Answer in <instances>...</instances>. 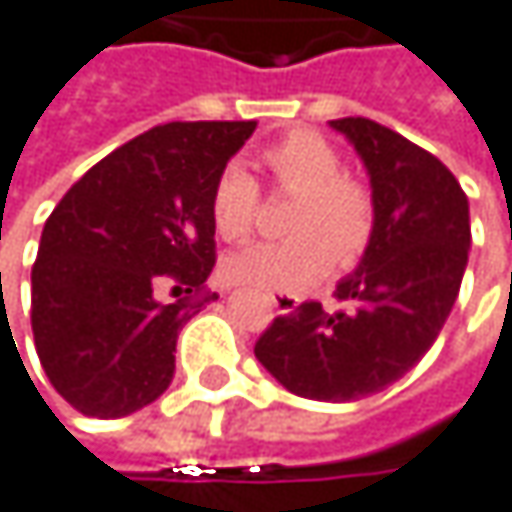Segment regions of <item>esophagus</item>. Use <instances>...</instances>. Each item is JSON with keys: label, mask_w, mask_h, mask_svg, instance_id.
I'll return each instance as SVG.
<instances>
[{"label": "esophagus", "mask_w": 512, "mask_h": 512, "mask_svg": "<svg viewBox=\"0 0 512 512\" xmlns=\"http://www.w3.org/2000/svg\"><path fill=\"white\" fill-rule=\"evenodd\" d=\"M270 300H273V306H276L279 315H291V312L300 306V300H297L294 294H273Z\"/></svg>", "instance_id": "esophagus-1"}]
</instances>
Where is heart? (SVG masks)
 <instances>
[{"mask_svg": "<svg viewBox=\"0 0 512 512\" xmlns=\"http://www.w3.org/2000/svg\"><path fill=\"white\" fill-rule=\"evenodd\" d=\"M276 185L300 194L288 230L294 239L254 242L224 261L230 285L254 291H300L318 282L330 264L354 267L372 245V191L345 173L339 149L315 131H291L264 152ZM261 212V188L242 164H227L209 197V215L221 239L239 242Z\"/></svg>", "mask_w": 512, "mask_h": 512, "instance_id": "b5f03b06", "label": "heart"}]
</instances>
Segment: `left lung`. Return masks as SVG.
<instances>
[{
    "mask_svg": "<svg viewBox=\"0 0 512 512\" xmlns=\"http://www.w3.org/2000/svg\"><path fill=\"white\" fill-rule=\"evenodd\" d=\"M330 125L369 170L372 245L336 285L342 309L303 303L279 315L254 357L303 399L357 402L411 372L438 339L468 267L471 218L462 185L432 152L366 116Z\"/></svg>",
    "mask_w": 512,
    "mask_h": 512,
    "instance_id": "1",
    "label": "left lung"
}]
</instances>
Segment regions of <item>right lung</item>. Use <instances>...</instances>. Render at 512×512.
<instances>
[{
	"label": "right lung",
	"mask_w": 512,
	"mask_h": 512,
	"mask_svg": "<svg viewBox=\"0 0 512 512\" xmlns=\"http://www.w3.org/2000/svg\"><path fill=\"white\" fill-rule=\"evenodd\" d=\"M254 125H155L50 212L32 267V333L50 384L80 414L128 417L170 387L179 330L215 300L212 185Z\"/></svg>",
	"instance_id": "add662e5"
}]
</instances>
